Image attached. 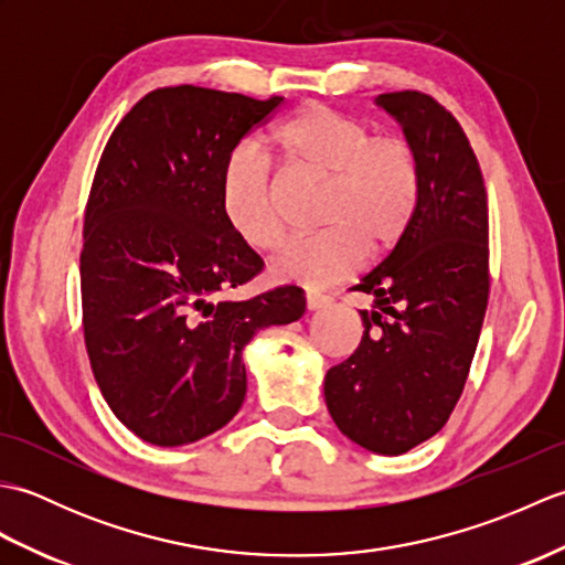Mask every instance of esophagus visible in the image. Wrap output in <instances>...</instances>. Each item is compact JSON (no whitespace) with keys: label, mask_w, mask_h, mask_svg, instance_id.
Instances as JSON below:
<instances>
[{"label":"esophagus","mask_w":565,"mask_h":565,"mask_svg":"<svg viewBox=\"0 0 565 565\" xmlns=\"http://www.w3.org/2000/svg\"><path fill=\"white\" fill-rule=\"evenodd\" d=\"M330 306V296H322L318 291H308L306 294V308L308 310H322Z\"/></svg>","instance_id":"esophagus-1"}]
</instances>
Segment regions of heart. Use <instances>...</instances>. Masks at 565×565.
<instances>
[{
	"label": "heart",
	"instance_id": "heart-1",
	"mask_svg": "<svg viewBox=\"0 0 565 565\" xmlns=\"http://www.w3.org/2000/svg\"><path fill=\"white\" fill-rule=\"evenodd\" d=\"M269 148L284 167L326 179L310 237L284 243L271 259L274 279L328 286L350 276L362 252L398 243L417 203V160L401 138H371L356 118L310 104L274 126ZM221 211L231 231L255 249H269L284 225L276 211L267 154L239 148L221 179Z\"/></svg>",
	"mask_w": 565,
	"mask_h": 565
}]
</instances>
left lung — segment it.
<instances>
[{
  "mask_svg": "<svg viewBox=\"0 0 565 565\" xmlns=\"http://www.w3.org/2000/svg\"><path fill=\"white\" fill-rule=\"evenodd\" d=\"M411 146L419 189L391 255L359 279L362 342L326 374L344 437L398 456L447 423L476 354L488 306V196L459 121L419 92L376 97Z\"/></svg>",
  "mask_w": 565,
  "mask_h": 565,
  "instance_id": "obj_1",
  "label": "left lung"
}]
</instances>
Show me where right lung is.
I'll use <instances>...</instances> for the list:
<instances>
[{
    "label": "right lung",
    "instance_id": "1",
    "mask_svg": "<svg viewBox=\"0 0 565 565\" xmlns=\"http://www.w3.org/2000/svg\"><path fill=\"white\" fill-rule=\"evenodd\" d=\"M281 102L154 89L116 126L94 174L79 257L84 342L104 401L154 447L231 423L247 393L249 340L306 313L298 286L221 298L264 264L223 218V170Z\"/></svg>",
    "mask_w": 565,
    "mask_h": 565
}]
</instances>
